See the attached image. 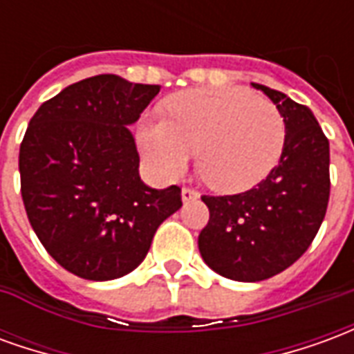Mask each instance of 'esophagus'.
Segmentation results:
<instances>
[{"mask_svg":"<svg viewBox=\"0 0 354 354\" xmlns=\"http://www.w3.org/2000/svg\"><path fill=\"white\" fill-rule=\"evenodd\" d=\"M195 199H199V192H195L192 187H184V189H182V201H184V203H189V201Z\"/></svg>","mask_w":354,"mask_h":354,"instance_id":"obj_1","label":"esophagus"}]
</instances>
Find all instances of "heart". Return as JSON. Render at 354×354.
Segmentation results:
<instances>
[{
    "label": "heart",
    "instance_id": "1",
    "mask_svg": "<svg viewBox=\"0 0 354 354\" xmlns=\"http://www.w3.org/2000/svg\"><path fill=\"white\" fill-rule=\"evenodd\" d=\"M167 117H146L138 129L140 149L161 178L184 174L193 151L210 187L245 192L281 161L286 123L271 102L246 88H192L167 102Z\"/></svg>",
    "mask_w": 354,
    "mask_h": 354
}]
</instances>
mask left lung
<instances>
[{
	"instance_id": "left-lung-1",
	"label": "left lung",
	"mask_w": 354,
	"mask_h": 354,
	"mask_svg": "<svg viewBox=\"0 0 354 354\" xmlns=\"http://www.w3.org/2000/svg\"><path fill=\"white\" fill-rule=\"evenodd\" d=\"M263 91L284 117L286 144L266 180L237 195H203L210 220L199 235L203 260L241 282L266 281L309 248L330 199V144L313 111L274 88Z\"/></svg>"
}]
</instances>
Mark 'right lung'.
<instances>
[{"mask_svg": "<svg viewBox=\"0 0 354 354\" xmlns=\"http://www.w3.org/2000/svg\"><path fill=\"white\" fill-rule=\"evenodd\" d=\"M161 91L102 73L43 102L20 144V193L45 250L66 271L111 281L142 263L182 189L140 180L127 124Z\"/></svg>", "mask_w": 354, "mask_h": 354, "instance_id": "obj_1", "label": "right lung"}]
</instances>
